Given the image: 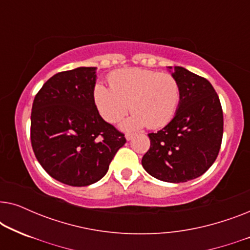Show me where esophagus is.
Segmentation results:
<instances>
[{
    "mask_svg": "<svg viewBox=\"0 0 250 250\" xmlns=\"http://www.w3.org/2000/svg\"><path fill=\"white\" fill-rule=\"evenodd\" d=\"M125 139L127 140V141H131V140L133 139V134H131V133H126Z\"/></svg>",
    "mask_w": 250,
    "mask_h": 250,
    "instance_id": "1",
    "label": "esophagus"
}]
</instances>
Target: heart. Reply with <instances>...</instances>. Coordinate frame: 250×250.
Instances as JSON below:
<instances>
[{
    "label": "heart",
    "instance_id": "b5f03b06",
    "mask_svg": "<svg viewBox=\"0 0 250 250\" xmlns=\"http://www.w3.org/2000/svg\"><path fill=\"white\" fill-rule=\"evenodd\" d=\"M109 88L97 84L93 88L95 108L105 122L117 123L128 110L133 114L123 122L122 128L134 131L148 126L166 125L175 114L180 102V85L172 75L127 68L111 73Z\"/></svg>",
    "mask_w": 250,
    "mask_h": 250
}]
</instances>
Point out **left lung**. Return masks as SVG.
<instances>
[{"label":"left lung","mask_w":250,"mask_h":250,"mask_svg":"<svg viewBox=\"0 0 250 250\" xmlns=\"http://www.w3.org/2000/svg\"><path fill=\"white\" fill-rule=\"evenodd\" d=\"M180 85L175 116L165 127L149 133L143 168L157 180L182 183L203 175L216 159L223 136V111L206 78L186 68L167 67Z\"/></svg>","instance_id":"left-lung-1"}]
</instances>
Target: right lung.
<instances>
[{
	"label": "right lung",
	"mask_w": 250,
	"mask_h": 250,
	"mask_svg": "<svg viewBox=\"0 0 250 250\" xmlns=\"http://www.w3.org/2000/svg\"><path fill=\"white\" fill-rule=\"evenodd\" d=\"M97 68L58 73L36 94L30 140L41 166L54 180L86 187L101 180L124 134L104 121L93 102Z\"/></svg>",
	"instance_id": "add662e5"
}]
</instances>
